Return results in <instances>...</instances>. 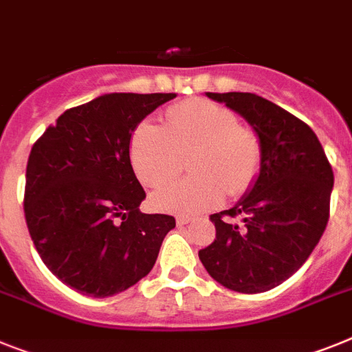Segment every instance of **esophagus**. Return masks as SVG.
Masks as SVG:
<instances>
[{
  "label": "esophagus",
  "instance_id": "esophagus-1",
  "mask_svg": "<svg viewBox=\"0 0 352 352\" xmlns=\"http://www.w3.org/2000/svg\"><path fill=\"white\" fill-rule=\"evenodd\" d=\"M190 221H193V217H188V214L177 217V226H186V223H190Z\"/></svg>",
  "mask_w": 352,
  "mask_h": 352
}]
</instances>
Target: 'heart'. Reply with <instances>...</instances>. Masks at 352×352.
<instances>
[{
  "instance_id": "b5f03b06",
  "label": "heart",
  "mask_w": 352,
  "mask_h": 352,
  "mask_svg": "<svg viewBox=\"0 0 352 352\" xmlns=\"http://www.w3.org/2000/svg\"><path fill=\"white\" fill-rule=\"evenodd\" d=\"M193 150V175L171 182L152 197L164 211H202L229 195L243 193L261 166L256 132L238 123L234 112L204 98L170 109L164 125L143 121L132 132L131 162L141 182L157 188L177 175L181 153Z\"/></svg>"
}]
</instances>
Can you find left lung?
<instances>
[{"instance_id":"8db88e82","label":"left lung","mask_w":352,"mask_h":352,"mask_svg":"<svg viewBox=\"0 0 352 352\" xmlns=\"http://www.w3.org/2000/svg\"><path fill=\"white\" fill-rule=\"evenodd\" d=\"M238 112L261 143V166L234 208L211 214L217 240L199 250L209 276L240 294L281 285L317 247L329 218L333 170L304 121L252 93H206ZM241 216V224L221 218Z\"/></svg>"}]
</instances>
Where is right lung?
I'll return each instance as SVG.
<instances>
[{
    "mask_svg": "<svg viewBox=\"0 0 352 352\" xmlns=\"http://www.w3.org/2000/svg\"><path fill=\"white\" fill-rule=\"evenodd\" d=\"M175 93H109L60 114L32 146L25 218L44 265L64 285L103 299L155 265L170 214H144L131 164L132 132Z\"/></svg>",
    "mask_w": 352,
    "mask_h": 352,
    "instance_id": "add662e5",
    "label": "right lung"
}]
</instances>
